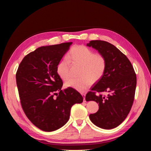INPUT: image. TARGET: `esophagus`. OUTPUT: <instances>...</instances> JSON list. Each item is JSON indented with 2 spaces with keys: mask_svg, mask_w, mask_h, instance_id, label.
<instances>
[{
  "mask_svg": "<svg viewBox=\"0 0 151 151\" xmlns=\"http://www.w3.org/2000/svg\"><path fill=\"white\" fill-rule=\"evenodd\" d=\"M81 94H82V96H83V98H84V102H86V98H85L86 94L84 93H81Z\"/></svg>",
  "mask_w": 151,
  "mask_h": 151,
  "instance_id": "obj_1",
  "label": "esophagus"
}]
</instances>
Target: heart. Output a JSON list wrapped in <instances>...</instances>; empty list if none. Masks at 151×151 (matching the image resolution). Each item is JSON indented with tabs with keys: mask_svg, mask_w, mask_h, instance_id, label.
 Listing matches in <instances>:
<instances>
[{
	"mask_svg": "<svg viewBox=\"0 0 151 151\" xmlns=\"http://www.w3.org/2000/svg\"><path fill=\"white\" fill-rule=\"evenodd\" d=\"M81 65L78 79L72 78L65 82V86L83 92L92 84L101 79L106 68V60L101 54L96 53L93 50L84 45L73 47L66 58L58 62L57 72L63 80L70 77V63Z\"/></svg>",
	"mask_w": 151,
	"mask_h": 151,
	"instance_id": "heart-1",
	"label": "heart"
}]
</instances>
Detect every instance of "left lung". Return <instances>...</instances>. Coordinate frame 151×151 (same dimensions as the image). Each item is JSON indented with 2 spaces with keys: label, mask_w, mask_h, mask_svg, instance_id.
<instances>
[{
  "label": "left lung",
  "mask_w": 151,
  "mask_h": 151,
  "mask_svg": "<svg viewBox=\"0 0 151 151\" xmlns=\"http://www.w3.org/2000/svg\"><path fill=\"white\" fill-rule=\"evenodd\" d=\"M87 46L98 50L106 60L103 76L86 96V101H94L99 105L98 111L90 114L89 118L101 129H112L120 125L130 111L136 89V74L130 60L113 45L93 40ZM103 92L107 95L103 96Z\"/></svg>",
  "instance_id": "1"
}]
</instances>
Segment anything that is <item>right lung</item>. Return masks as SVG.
I'll use <instances>...</instances> for the list:
<instances>
[{
  "label": "right lung",
  "mask_w": 151,
  "mask_h": 151,
  "mask_svg": "<svg viewBox=\"0 0 151 151\" xmlns=\"http://www.w3.org/2000/svg\"><path fill=\"white\" fill-rule=\"evenodd\" d=\"M72 44L40 47L25 56L18 67L16 83L22 108L31 123L43 131L63 127L69 120L73 105L83 101L76 89L62 91L63 82L57 72Z\"/></svg>",
  "instance_id": "1"
}]
</instances>
